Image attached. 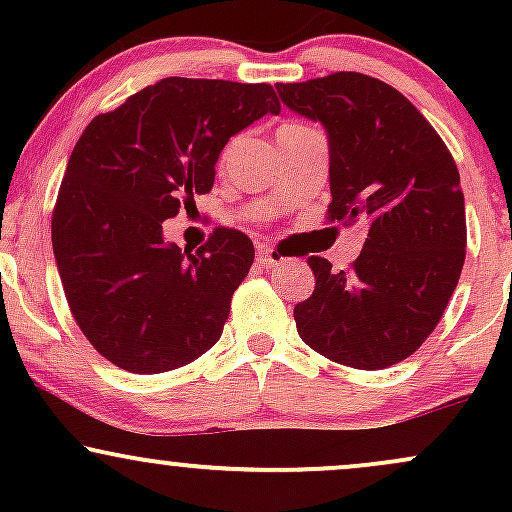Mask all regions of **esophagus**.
<instances>
[{
    "label": "esophagus",
    "instance_id": "1",
    "mask_svg": "<svg viewBox=\"0 0 512 512\" xmlns=\"http://www.w3.org/2000/svg\"><path fill=\"white\" fill-rule=\"evenodd\" d=\"M279 262H281V257L276 255L272 248H267V245H260V248H257V264H260V267L269 269Z\"/></svg>",
    "mask_w": 512,
    "mask_h": 512
}]
</instances>
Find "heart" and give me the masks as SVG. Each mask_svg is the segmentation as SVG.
<instances>
[{
	"instance_id": "heart-1",
	"label": "heart",
	"mask_w": 512,
	"mask_h": 512,
	"mask_svg": "<svg viewBox=\"0 0 512 512\" xmlns=\"http://www.w3.org/2000/svg\"><path fill=\"white\" fill-rule=\"evenodd\" d=\"M223 158H226V154H223Z\"/></svg>"
}]
</instances>
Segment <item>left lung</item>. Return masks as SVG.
Instances as JSON below:
<instances>
[{
  "instance_id": "obj_1",
  "label": "left lung",
  "mask_w": 512,
  "mask_h": 512,
  "mask_svg": "<svg viewBox=\"0 0 512 512\" xmlns=\"http://www.w3.org/2000/svg\"><path fill=\"white\" fill-rule=\"evenodd\" d=\"M276 91L327 129V223H368L349 269L308 257L315 291L293 308L298 334L342 366H395L436 330L460 281L467 219L455 158L409 98L368 74L334 72Z\"/></svg>"
}]
</instances>
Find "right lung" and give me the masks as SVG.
<instances>
[{
  "label": "right lung",
  "instance_id": "obj_1",
  "mask_svg": "<svg viewBox=\"0 0 512 512\" xmlns=\"http://www.w3.org/2000/svg\"><path fill=\"white\" fill-rule=\"evenodd\" d=\"M269 84L168 76L81 132L52 209L69 310L98 354L129 373H166L219 342L255 245L216 226L197 252L163 226L214 187L233 134L276 115Z\"/></svg>",
  "mask_w": 512,
  "mask_h": 512
}]
</instances>
